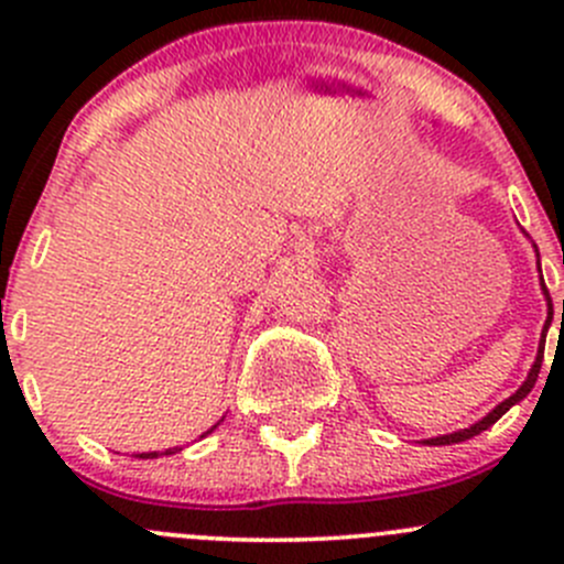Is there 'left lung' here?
<instances>
[{
  "mask_svg": "<svg viewBox=\"0 0 564 564\" xmlns=\"http://www.w3.org/2000/svg\"><path fill=\"white\" fill-rule=\"evenodd\" d=\"M538 270H540V261H538ZM540 289H543V294H545V303H549V318H545V324H543V340H545V333H549V327H551V318H554V305H551L549 289H545V283H543V275H540ZM562 322H564V303H562ZM540 366H543V344H540V349H538V357H534V366L529 368V377H527V382L521 384V388L516 390L513 395H510V398H505V401L499 403V406H494L491 412L486 414V417H482V420H477V423H475V425H469V429H460V431H456V434H447V436H434V440H425V445H458V442H466V440H471V436H477V434H480V431L491 429V425L497 423V420L502 417V414L508 412L510 406H516V403H519V401H524V398L529 395V392H532L534 382H538Z\"/></svg>",
  "mask_w": 564,
  "mask_h": 564,
  "instance_id": "left-lung-1",
  "label": "left lung"
}]
</instances>
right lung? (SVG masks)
I'll return each instance as SVG.
<instances>
[{
  "label": "right lung",
  "mask_w": 564,
  "mask_h": 564,
  "mask_svg": "<svg viewBox=\"0 0 564 564\" xmlns=\"http://www.w3.org/2000/svg\"><path fill=\"white\" fill-rule=\"evenodd\" d=\"M213 429H215V425H213ZM213 429H209V431H213ZM209 431H207V434H209ZM172 453H176V447H172V451H166V456H172ZM139 458H158V453H141Z\"/></svg>",
  "instance_id": "add662e5"
}]
</instances>
